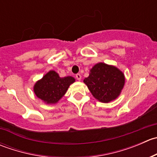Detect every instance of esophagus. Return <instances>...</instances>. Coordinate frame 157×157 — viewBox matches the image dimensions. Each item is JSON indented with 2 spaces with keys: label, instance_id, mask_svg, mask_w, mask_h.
I'll return each instance as SVG.
<instances>
[{
  "label": "esophagus",
  "instance_id": "34e87169",
  "mask_svg": "<svg viewBox=\"0 0 157 157\" xmlns=\"http://www.w3.org/2000/svg\"><path fill=\"white\" fill-rule=\"evenodd\" d=\"M76 78H77V80H81V75L80 74H76Z\"/></svg>",
  "mask_w": 157,
  "mask_h": 157
}]
</instances>
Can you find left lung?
<instances>
[{"mask_svg": "<svg viewBox=\"0 0 157 157\" xmlns=\"http://www.w3.org/2000/svg\"><path fill=\"white\" fill-rule=\"evenodd\" d=\"M93 96L102 102H109L119 96L124 84V76L114 66L99 63L90 70L83 80Z\"/></svg>", "mask_w": 157, "mask_h": 157, "instance_id": "1", "label": "left lung"}]
</instances>
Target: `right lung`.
I'll return each instance as SVG.
<instances>
[{
    "label": "right lung",
    "instance_id": "right-lung-1",
    "mask_svg": "<svg viewBox=\"0 0 157 157\" xmlns=\"http://www.w3.org/2000/svg\"><path fill=\"white\" fill-rule=\"evenodd\" d=\"M74 81V77L61 78L55 71H51L35 84L34 92L44 102L55 103L65 94L70 85Z\"/></svg>",
    "mask_w": 157,
    "mask_h": 157
}]
</instances>
